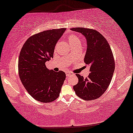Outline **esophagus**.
<instances>
[{
	"instance_id": "obj_1",
	"label": "esophagus",
	"mask_w": 133,
	"mask_h": 133,
	"mask_svg": "<svg viewBox=\"0 0 133 133\" xmlns=\"http://www.w3.org/2000/svg\"><path fill=\"white\" fill-rule=\"evenodd\" d=\"M65 74H66V76H73V75H74V74L73 73H72V72H65Z\"/></svg>"
}]
</instances>
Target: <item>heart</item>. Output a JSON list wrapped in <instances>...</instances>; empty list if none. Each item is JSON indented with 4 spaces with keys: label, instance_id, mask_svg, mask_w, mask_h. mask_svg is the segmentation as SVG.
I'll return each instance as SVG.
<instances>
[{
    "label": "heart",
    "instance_id": "heart-1",
    "mask_svg": "<svg viewBox=\"0 0 133 133\" xmlns=\"http://www.w3.org/2000/svg\"><path fill=\"white\" fill-rule=\"evenodd\" d=\"M68 39L71 46L77 45V44L81 45V39L79 36H77L76 35H70L68 37Z\"/></svg>",
    "mask_w": 133,
    "mask_h": 133
}]
</instances>
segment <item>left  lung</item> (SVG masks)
Masks as SVG:
<instances>
[{
    "instance_id": "left-lung-1",
    "label": "left lung",
    "mask_w": 133,
    "mask_h": 133,
    "mask_svg": "<svg viewBox=\"0 0 133 133\" xmlns=\"http://www.w3.org/2000/svg\"><path fill=\"white\" fill-rule=\"evenodd\" d=\"M74 31L84 35L87 41L84 62L90 66V73L84 78L79 74L77 84L73 89L78 97L85 100L99 98L106 91L115 71V61L110 44L104 36L95 30L76 27Z\"/></svg>"
}]
</instances>
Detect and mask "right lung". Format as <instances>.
<instances>
[{
	"label": "right lung",
	"mask_w": 133,
	"mask_h": 133,
	"mask_svg": "<svg viewBox=\"0 0 133 133\" xmlns=\"http://www.w3.org/2000/svg\"><path fill=\"white\" fill-rule=\"evenodd\" d=\"M65 30H49L35 34L27 39L21 49L19 76L28 94L37 101L48 103L59 96L65 74L48 69L45 62L53 57L56 44Z\"/></svg>",
	"instance_id": "1"
}]
</instances>
